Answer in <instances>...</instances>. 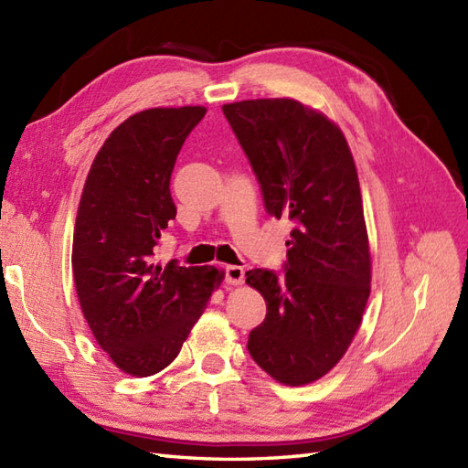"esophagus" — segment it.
Segmentation results:
<instances>
[{
	"instance_id": "34e87169",
	"label": "esophagus",
	"mask_w": 468,
	"mask_h": 468,
	"mask_svg": "<svg viewBox=\"0 0 468 468\" xmlns=\"http://www.w3.org/2000/svg\"><path fill=\"white\" fill-rule=\"evenodd\" d=\"M243 281H245L243 267H235V265L225 267V282L227 284H243Z\"/></svg>"
}]
</instances>
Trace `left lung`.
Wrapping results in <instances>:
<instances>
[{
  "instance_id": "8db88e82",
  "label": "left lung",
  "mask_w": 468,
  "mask_h": 468,
  "mask_svg": "<svg viewBox=\"0 0 468 468\" xmlns=\"http://www.w3.org/2000/svg\"><path fill=\"white\" fill-rule=\"evenodd\" d=\"M272 218L292 221L282 274L247 271L267 303L250 357L286 386L316 381L340 362L362 322L371 261L362 194L342 130L292 99L223 106Z\"/></svg>"
}]
</instances>
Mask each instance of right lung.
Segmentation results:
<instances>
[{
	"mask_svg": "<svg viewBox=\"0 0 468 468\" xmlns=\"http://www.w3.org/2000/svg\"><path fill=\"white\" fill-rule=\"evenodd\" d=\"M203 106L150 109L112 130L82 189L73 274L82 314L101 348L130 376L170 366L223 281L215 267L155 262L176 219L170 179Z\"/></svg>",
	"mask_w": 468,
	"mask_h": 468,
	"instance_id": "1",
	"label": "right lung"
}]
</instances>
